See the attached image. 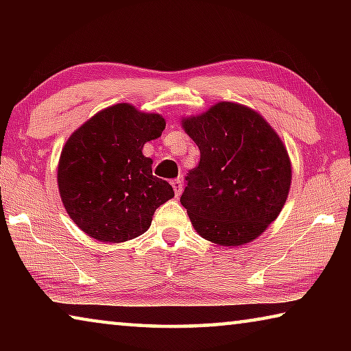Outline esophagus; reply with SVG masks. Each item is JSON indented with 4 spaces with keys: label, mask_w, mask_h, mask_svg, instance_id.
<instances>
[{
    "label": "esophagus",
    "mask_w": 351,
    "mask_h": 351,
    "mask_svg": "<svg viewBox=\"0 0 351 351\" xmlns=\"http://www.w3.org/2000/svg\"><path fill=\"white\" fill-rule=\"evenodd\" d=\"M171 187H173L176 197H180L181 192H182V182H181V180H173V181H171Z\"/></svg>",
    "instance_id": "obj_1"
}]
</instances>
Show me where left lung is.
Wrapping results in <instances>:
<instances>
[{
    "label": "left lung",
    "instance_id": "obj_1",
    "mask_svg": "<svg viewBox=\"0 0 351 351\" xmlns=\"http://www.w3.org/2000/svg\"><path fill=\"white\" fill-rule=\"evenodd\" d=\"M181 123L199 148L181 195L195 230L219 246L251 243L289 193L293 171L280 136L260 112L235 102H218Z\"/></svg>",
    "mask_w": 351,
    "mask_h": 351
}]
</instances>
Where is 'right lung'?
<instances>
[{
    "label": "right lung",
    "instance_id": "obj_1",
    "mask_svg": "<svg viewBox=\"0 0 351 351\" xmlns=\"http://www.w3.org/2000/svg\"><path fill=\"white\" fill-rule=\"evenodd\" d=\"M165 121L130 104H116L88 119L62 148L57 184L69 218L102 243L133 240L150 228L154 210L175 197L153 176L144 144L158 139Z\"/></svg>",
    "mask_w": 351,
    "mask_h": 351
}]
</instances>
